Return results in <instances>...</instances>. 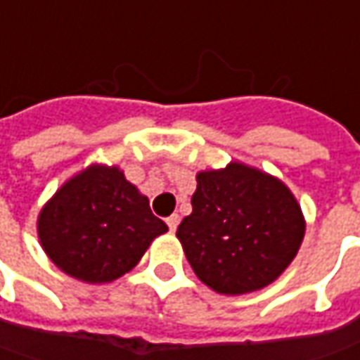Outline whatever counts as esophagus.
I'll return each instance as SVG.
<instances>
[{"instance_id":"obj_1","label":"esophagus","mask_w":360,"mask_h":360,"mask_svg":"<svg viewBox=\"0 0 360 360\" xmlns=\"http://www.w3.org/2000/svg\"><path fill=\"white\" fill-rule=\"evenodd\" d=\"M167 226H169V229H171V231H175V229H177V226H179V215H177V213L169 215V217H167Z\"/></svg>"}]
</instances>
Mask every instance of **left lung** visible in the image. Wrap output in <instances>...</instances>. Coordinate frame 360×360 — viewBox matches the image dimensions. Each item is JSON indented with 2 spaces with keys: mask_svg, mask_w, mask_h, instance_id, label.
<instances>
[{
  "mask_svg": "<svg viewBox=\"0 0 360 360\" xmlns=\"http://www.w3.org/2000/svg\"><path fill=\"white\" fill-rule=\"evenodd\" d=\"M191 205L177 238L197 278L219 294L268 286L304 238V217L288 187L245 165L199 173Z\"/></svg>",
  "mask_w": 360,
  "mask_h": 360,
  "instance_id": "obj_1",
  "label": "left lung"
}]
</instances>
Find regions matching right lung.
Segmentation results:
<instances>
[{
	"label": "right lung",
	"mask_w": 360,
	"mask_h": 360,
	"mask_svg": "<svg viewBox=\"0 0 360 360\" xmlns=\"http://www.w3.org/2000/svg\"><path fill=\"white\" fill-rule=\"evenodd\" d=\"M167 231L149 199L117 167H90L52 197L38 217L41 248L60 270L101 284L133 270Z\"/></svg>",
	"instance_id": "obj_1"
}]
</instances>
